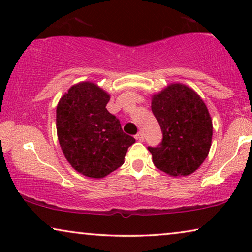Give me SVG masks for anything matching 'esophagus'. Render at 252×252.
Returning a JSON list of instances; mask_svg holds the SVG:
<instances>
[{
    "mask_svg": "<svg viewBox=\"0 0 252 252\" xmlns=\"http://www.w3.org/2000/svg\"><path fill=\"white\" fill-rule=\"evenodd\" d=\"M135 139L137 140V141H140V142H142V141L144 140V135H143V133L142 132H139L135 135Z\"/></svg>",
    "mask_w": 252,
    "mask_h": 252,
    "instance_id": "1",
    "label": "esophagus"
}]
</instances>
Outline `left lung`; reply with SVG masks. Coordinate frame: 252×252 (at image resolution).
Returning <instances> with one entry per match:
<instances>
[{
  "label": "left lung",
  "mask_w": 252,
  "mask_h": 252,
  "mask_svg": "<svg viewBox=\"0 0 252 252\" xmlns=\"http://www.w3.org/2000/svg\"><path fill=\"white\" fill-rule=\"evenodd\" d=\"M151 99L163 133L160 144L148 147L155 166L171 177L194 173L211 148L212 120L205 103L182 84H171Z\"/></svg>",
  "instance_id": "1"
}]
</instances>
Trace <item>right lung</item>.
<instances>
[{
  "mask_svg": "<svg viewBox=\"0 0 252 252\" xmlns=\"http://www.w3.org/2000/svg\"><path fill=\"white\" fill-rule=\"evenodd\" d=\"M109 101L108 93L86 81L72 86L57 104V136L64 156L88 178H104L122 166L135 142L106 110Z\"/></svg>",
  "mask_w": 252,
  "mask_h": 252,
  "instance_id": "obj_1",
  "label": "right lung"
}]
</instances>
